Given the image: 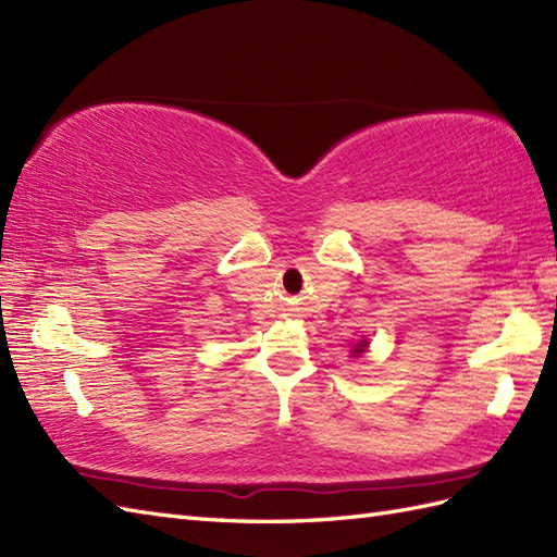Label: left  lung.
Wrapping results in <instances>:
<instances>
[{
  "mask_svg": "<svg viewBox=\"0 0 557 557\" xmlns=\"http://www.w3.org/2000/svg\"><path fill=\"white\" fill-rule=\"evenodd\" d=\"M367 345H369L367 341H360V343H357V345H355V350H352V355H362Z\"/></svg>",
  "mask_w": 557,
  "mask_h": 557,
  "instance_id": "obj_1",
  "label": "left lung"
}]
</instances>
